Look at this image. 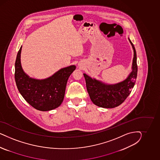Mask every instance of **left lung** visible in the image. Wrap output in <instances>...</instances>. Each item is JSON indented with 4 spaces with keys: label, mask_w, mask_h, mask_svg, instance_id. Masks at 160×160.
Masks as SVG:
<instances>
[{
    "label": "left lung",
    "mask_w": 160,
    "mask_h": 160,
    "mask_svg": "<svg viewBox=\"0 0 160 160\" xmlns=\"http://www.w3.org/2000/svg\"><path fill=\"white\" fill-rule=\"evenodd\" d=\"M134 51L131 73L125 80L116 84H107L84 73L87 92L91 100L97 106L112 108L120 106L129 96L134 86L137 75V54L135 48L128 38Z\"/></svg>",
    "instance_id": "1"
}]
</instances>
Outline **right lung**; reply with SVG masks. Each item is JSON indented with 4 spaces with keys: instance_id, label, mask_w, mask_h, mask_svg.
Here are the masks:
<instances>
[{
    "instance_id": "1",
    "label": "right lung",
    "mask_w": 160,
    "mask_h": 160,
    "mask_svg": "<svg viewBox=\"0 0 160 160\" xmlns=\"http://www.w3.org/2000/svg\"><path fill=\"white\" fill-rule=\"evenodd\" d=\"M22 48V46L15 62V82L20 93L36 110L46 112L58 108L63 102L68 78L76 69V66L62 68L44 79L30 78L21 65Z\"/></svg>"
}]
</instances>
